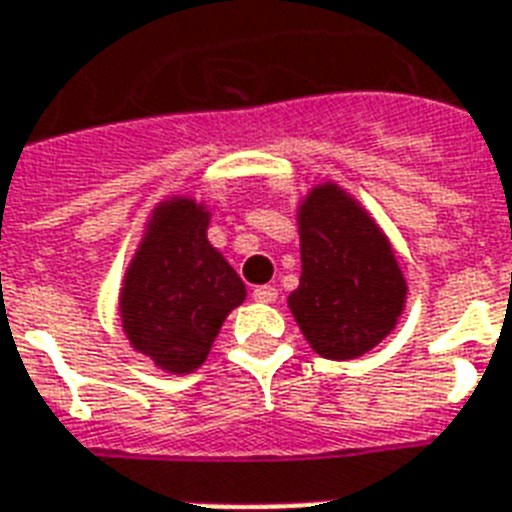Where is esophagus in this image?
Here are the masks:
<instances>
[{"instance_id":"obj_1","label":"esophagus","mask_w":512,"mask_h":512,"mask_svg":"<svg viewBox=\"0 0 512 512\" xmlns=\"http://www.w3.org/2000/svg\"><path fill=\"white\" fill-rule=\"evenodd\" d=\"M253 298L261 301V304H275L277 288H272V285H259V288H253Z\"/></svg>"}]
</instances>
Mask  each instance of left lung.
<instances>
[{"instance_id":"left-lung-1","label":"left lung","mask_w":512,"mask_h":512,"mask_svg":"<svg viewBox=\"0 0 512 512\" xmlns=\"http://www.w3.org/2000/svg\"><path fill=\"white\" fill-rule=\"evenodd\" d=\"M301 280L288 306L320 357L357 359L396 327L407 280L394 245L354 195L320 182L296 208Z\"/></svg>"}]
</instances>
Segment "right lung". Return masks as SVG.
I'll list each match as a JSON object with an SVG mask.
<instances>
[{
  "mask_svg": "<svg viewBox=\"0 0 512 512\" xmlns=\"http://www.w3.org/2000/svg\"><path fill=\"white\" fill-rule=\"evenodd\" d=\"M211 208L171 195L153 208L126 267L118 314L134 351L182 375L206 362L245 285L208 240Z\"/></svg>",
  "mask_w": 512,
  "mask_h": 512,
  "instance_id": "1",
  "label": "right lung"
}]
</instances>
